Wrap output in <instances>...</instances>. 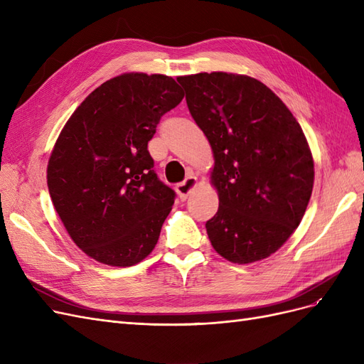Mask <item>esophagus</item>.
<instances>
[{"mask_svg":"<svg viewBox=\"0 0 364 364\" xmlns=\"http://www.w3.org/2000/svg\"><path fill=\"white\" fill-rule=\"evenodd\" d=\"M196 185H197V178L194 174H190L188 178H185V181L183 182H181V183H178L176 185V191H178V194H179V197L182 200H185L186 197L190 196V193L196 188Z\"/></svg>","mask_w":364,"mask_h":364,"instance_id":"obj_1","label":"esophagus"}]
</instances>
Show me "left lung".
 I'll list each match as a JSON object with an SVG mask.
<instances>
[{
  "label": "left lung",
  "instance_id": "1",
  "mask_svg": "<svg viewBox=\"0 0 364 364\" xmlns=\"http://www.w3.org/2000/svg\"><path fill=\"white\" fill-rule=\"evenodd\" d=\"M178 82L214 153L218 211L206 222L209 241L235 264L270 257L299 226L313 191L314 162L299 123L253 77L199 73Z\"/></svg>",
  "mask_w": 364,
  "mask_h": 364
}]
</instances>
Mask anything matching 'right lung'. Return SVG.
Listing matches in <instances>:
<instances>
[{
    "label": "right lung",
    "instance_id": "right-lung-1",
    "mask_svg": "<svg viewBox=\"0 0 364 364\" xmlns=\"http://www.w3.org/2000/svg\"><path fill=\"white\" fill-rule=\"evenodd\" d=\"M182 98L168 75L126 73L94 90L63 126L48 161V191L87 257L129 267L155 249L176 193L158 179L147 144Z\"/></svg>",
    "mask_w": 364,
    "mask_h": 364
}]
</instances>
